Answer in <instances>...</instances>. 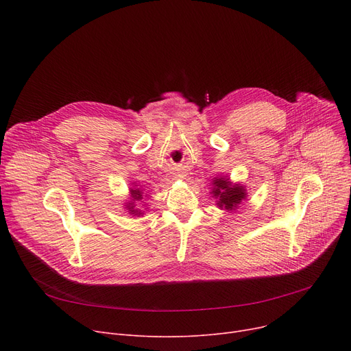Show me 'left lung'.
Masks as SVG:
<instances>
[{"instance_id": "1", "label": "left lung", "mask_w": 351, "mask_h": 351, "mask_svg": "<svg viewBox=\"0 0 351 351\" xmlns=\"http://www.w3.org/2000/svg\"><path fill=\"white\" fill-rule=\"evenodd\" d=\"M213 185H216V189H213V195L219 197L217 206L219 208H225L228 210L236 209L237 205L241 204L242 199L246 197V192L243 186L234 185L232 186L228 179H216L213 182Z\"/></svg>"}]
</instances>
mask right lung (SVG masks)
<instances>
[{
	"instance_id": "add662e5",
	"label": "right lung",
	"mask_w": 351,
	"mask_h": 351,
	"mask_svg": "<svg viewBox=\"0 0 351 351\" xmlns=\"http://www.w3.org/2000/svg\"><path fill=\"white\" fill-rule=\"evenodd\" d=\"M131 192H132V197H134V200H141V199H142V192H141L139 189H135V191L132 189ZM128 209H129V212L134 213V215H141V213H138V210H135V209H134L132 204H129Z\"/></svg>"
}]
</instances>
